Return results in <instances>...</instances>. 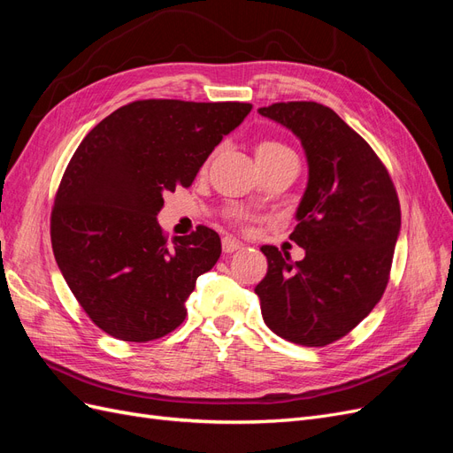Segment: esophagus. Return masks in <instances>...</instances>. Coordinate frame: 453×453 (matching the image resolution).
I'll use <instances>...</instances> for the list:
<instances>
[{
  "instance_id": "esophagus-1",
  "label": "esophagus",
  "mask_w": 453,
  "mask_h": 453,
  "mask_svg": "<svg viewBox=\"0 0 453 453\" xmlns=\"http://www.w3.org/2000/svg\"><path fill=\"white\" fill-rule=\"evenodd\" d=\"M240 248H242V243L236 238H232V236L223 238V253H234Z\"/></svg>"
}]
</instances>
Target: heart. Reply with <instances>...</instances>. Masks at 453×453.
Masks as SVG:
<instances>
[{
  "label": "heart",
  "mask_w": 453,
  "mask_h": 453,
  "mask_svg": "<svg viewBox=\"0 0 453 453\" xmlns=\"http://www.w3.org/2000/svg\"><path fill=\"white\" fill-rule=\"evenodd\" d=\"M285 153H293L289 147H285L280 142H273V140H263L258 142L255 147V157L258 158H272V157H278V155H285Z\"/></svg>",
  "instance_id": "1"
}]
</instances>
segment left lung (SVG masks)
<instances>
[{"label": "left lung", "instance_id": "obj_1", "mask_svg": "<svg viewBox=\"0 0 453 453\" xmlns=\"http://www.w3.org/2000/svg\"><path fill=\"white\" fill-rule=\"evenodd\" d=\"M258 113L291 130L308 162V185L291 240L306 251L263 245L268 272L255 287L270 331L321 348L346 336L378 304L389 280L401 205L386 166L331 107L287 102Z\"/></svg>", "mask_w": 453, "mask_h": 453}]
</instances>
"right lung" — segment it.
I'll return each instance as SVG.
<instances>
[{"mask_svg":"<svg viewBox=\"0 0 453 453\" xmlns=\"http://www.w3.org/2000/svg\"><path fill=\"white\" fill-rule=\"evenodd\" d=\"M251 104L142 100L117 109L81 142L50 217L52 251L88 318L125 342L166 336L185 321L198 276L221 257L208 226L162 234L164 195L190 187Z\"/></svg>","mask_w":453,"mask_h":453,"instance_id":"obj_1","label":"right lung"}]
</instances>
